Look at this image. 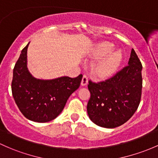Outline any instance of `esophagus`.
Returning <instances> with one entry per match:
<instances>
[{
  "label": "esophagus",
  "mask_w": 158,
  "mask_h": 158,
  "mask_svg": "<svg viewBox=\"0 0 158 158\" xmlns=\"http://www.w3.org/2000/svg\"><path fill=\"white\" fill-rule=\"evenodd\" d=\"M88 84V76L86 75H83L82 76V82H81V85L82 86L86 85Z\"/></svg>",
  "instance_id": "34e87169"
}]
</instances>
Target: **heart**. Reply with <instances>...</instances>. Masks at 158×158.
<instances>
[{"label": "heart", "mask_w": 158, "mask_h": 158, "mask_svg": "<svg viewBox=\"0 0 158 158\" xmlns=\"http://www.w3.org/2000/svg\"><path fill=\"white\" fill-rule=\"evenodd\" d=\"M114 45L109 42H102L96 47L94 51V57L102 59L109 56L99 64L97 67V73L101 77H108L115 73L122 63L123 55L119 51L112 53Z\"/></svg>", "instance_id": "1"}]
</instances>
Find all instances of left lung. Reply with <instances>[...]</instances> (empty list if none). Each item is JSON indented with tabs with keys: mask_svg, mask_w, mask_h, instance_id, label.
Wrapping results in <instances>:
<instances>
[{
	"mask_svg": "<svg viewBox=\"0 0 158 158\" xmlns=\"http://www.w3.org/2000/svg\"><path fill=\"white\" fill-rule=\"evenodd\" d=\"M129 65L105 81H89L91 96L87 112L91 120L104 128L123 125L139 107L142 96V66L132 49Z\"/></svg>",
	"mask_w": 158,
	"mask_h": 158,
	"instance_id": "obj_1",
	"label": "left lung"
}]
</instances>
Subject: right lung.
Wrapping results in <instances>:
<instances>
[{
  "label": "right lung",
  "instance_id": "add662e5",
  "mask_svg": "<svg viewBox=\"0 0 158 158\" xmlns=\"http://www.w3.org/2000/svg\"><path fill=\"white\" fill-rule=\"evenodd\" d=\"M29 44L22 50L15 64L12 94L25 117L37 123L49 122L62 112L69 96L79 89L82 75L76 78L63 76L50 80L33 77L27 68Z\"/></svg>",
  "mask_w": 158,
  "mask_h": 158
}]
</instances>
